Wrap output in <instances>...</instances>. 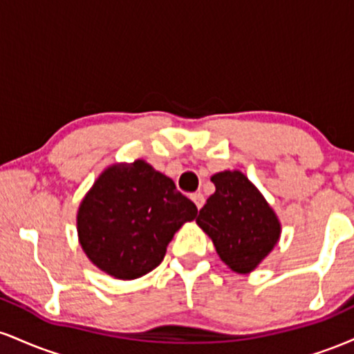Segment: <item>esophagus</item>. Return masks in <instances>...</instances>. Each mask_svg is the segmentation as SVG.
I'll list each match as a JSON object with an SVG mask.
<instances>
[{
	"label": "esophagus",
	"mask_w": 354,
	"mask_h": 354,
	"mask_svg": "<svg viewBox=\"0 0 354 354\" xmlns=\"http://www.w3.org/2000/svg\"><path fill=\"white\" fill-rule=\"evenodd\" d=\"M191 200L194 201V205H196L198 209H201L203 205H205V196H203V193H194L193 196H191Z\"/></svg>",
	"instance_id": "esophagus-1"
}]
</instances>
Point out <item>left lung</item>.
<instances>
[{
  "instance_id": "obj_1",
  "label": "left lung",
  "mask_w": 354,
  "mask_h": 354,
  "mask_svg": "<svg viewBox=\"0 0 354 354\" xmlns=\"http://www.w3.org/2000/svg\"><path fill=\"white\" fill-rule=\"evenodd\" d=\"M211 181L216 191L200 209L196 223L231 270L250 273L278 243V218L241 171L218 173Z\"/></svg>"
}]
</instances>
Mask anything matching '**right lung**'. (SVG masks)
Here are the masks:
<instances>
[{"instance_id":"add662e5","label":"right lung","mask_w":354,"mask_h":354,"mask_svg":"<svg viewBox=\"0 0 354 354\" xmlns=\"http://www.w3.org/2000/svg\"><path fill=\"white\" fill-rule=\"evenodd\" d=\"M196 214L171 178L138 160L109 166L96 180L80 206L78 236L101 271L136 279L163 261L174 233Z\"/></svg>"}]
</instances>
